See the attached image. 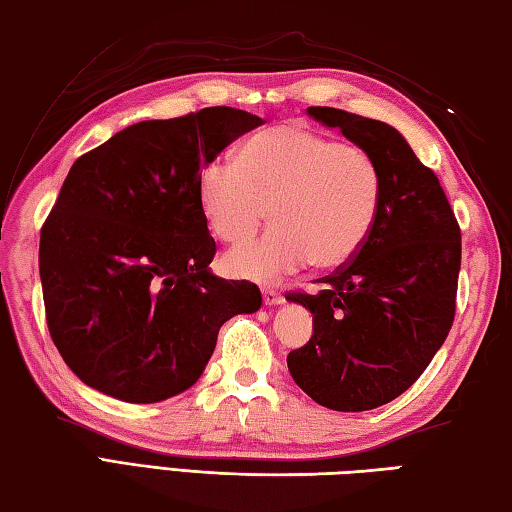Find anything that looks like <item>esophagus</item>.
Segmentation results:
<instances>
[{
    "label": "esophagus",
    "mask_w": 512,
    "mask_h": 512,
    "mask_svg": "<svg viewBox=\"0 0 512 512\" xmlns=\"http://www.w3.org/2000/svg\"><path fill=\"white\" fill-rule=\"evenodd\" d=\"M264 303L266 306H279V303H284V295L273 288H264Z\"/></svg>",
    "instance_id": "obj_1"
}]
</instances>
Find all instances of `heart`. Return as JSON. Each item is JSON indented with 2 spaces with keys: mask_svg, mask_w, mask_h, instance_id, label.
I'll use <instances>...</instances> for the list:
<instances>
[{
  "mask_svg": "<svg viewBox=\"0 0 512 512\" xmlns=\"http://www.w3.org/2000/svg\"><path fill=\"white\" fill-rule=\"evenodd\" d=\"M198 198L211 235L228 248L253 242L270 213L273 233L226 259L231 275L270 284L310 264H350L378 222L385 176L369 151L286 123L250 136L233 165L209 162Z\"/></svg>",
  "mask_w": 512,
  "mask_h": 512,
  "instance_id": "heart-1",
  "label": "heart"
}]
</instances>
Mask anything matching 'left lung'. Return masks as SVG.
Returning <instances> with one entry per match:
<instances>
[{"mask_svg": "<svg viewBox=\"0 0 512 512\" xmlns=\"http://www.w3.org/2000/svg\"><path fill=\"white\" fill-rule=\"evenodd\" d=\"M308 114L378 160L385 198L350 264L319 279L317 295L290 292V301L312 312L314 334L288 354V369L319 405L367 411L416 383L447 339L462 262L460 224L436 173L394 127L336 107H308Z\"/></svg>", "mask_w": 512, "mask_h": 512, "instance_id": "1", "label": "left lung"}]
</instances>
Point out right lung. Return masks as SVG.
I'll return each instance as SVG.
<instances>
[{
  "instance_id": "obj_1",
  "label": "right lung",
  "mask_w": 512,
  "mask_h": 512,
  "mask_svg": "<svg viewBox=\"0 0 512 512\" xmlns=\"http://www.w3.org/2000/svg\"><path fill=\"white\" fill-rule=\"evenodd\" d=\"M233 107L143 121L76 158L41 226L46 321L85 385L125 402L189 389L217 332L262 306L250 281L215 277L200 176L237 136L262 125Z\"/></svg>"
}]
</instances>
